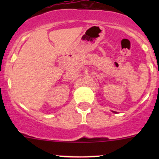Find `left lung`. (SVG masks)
I'll list each match as a JSON object with an SVG mask.
<instances>
[{
    "instance_id": "8db88e82",
    "label": "left lung",
    "mask_w": 159,
    "mask_h": 159,
    "mask_svg": "<svg viewBox=\"0 0 159 159\" xmlns=\"http://www.w3.org/2000/svg\"><path fill=\"white\" fill-rule=\"evenodd\" d=\"M114 112H115V111H114Z\"/></svg>"
}]
</instances>
